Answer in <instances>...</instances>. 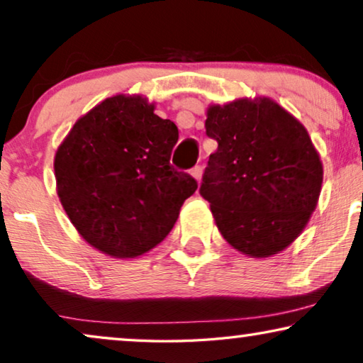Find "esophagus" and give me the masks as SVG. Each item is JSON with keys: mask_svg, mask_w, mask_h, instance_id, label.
I'll use <instances>...</instances> for the list:
<instances>
[{"mask_svg": "<svg viewBox=\"0 0 363 363\" xmlns=\"http://www.w3.org/2000/svg\"><path fill=\"white\" fill-rule=\"evenodd\" d=\"M191 177L193 178H195V180H198V182H200V178H201V173H203V168L200 167V165H196V167H193L191 168Z\"/></svg>", "mask_w": 363, "mask_h": 363, "instance_id": "34e87169", "label": "esophagus"}]
</instances>
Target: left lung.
<instances>
[{"label":"left lung","instance_id":"left-lung-1","mask_svg":"<svg viewBox=\"0 0 363 363\" xmlns=\"http://www.w3.org/2000/svg\"><path fill=\"white\" fill-rule=\"evenodd\" d=\"M218 142L200 195L223 238L242 255L269 257L304 230L322 186V162L306 127L267 97L206 111Z\"/></svg>","mask_w":363,"mask_h":363}]
</instances>
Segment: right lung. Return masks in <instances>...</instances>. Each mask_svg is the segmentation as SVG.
I'll return each instance as SVG.
<instances>
[{
  "label": "right lung",
  "mask_w": 363,
  "mask_h": 363,
  "mask_svg": "<svg viewBox=\"0 0 363 363\" xmlns=\"http://www.w3.org/2000/svg\"><path fill=\"white\" fill-rule=\"evenodd\" d=\"M142 96L108 97L74 123L54 158L57 195L89 245L137 257L165 240L196 180L170 165L178 128Z\"/></svg>",
  "instance_id": "add662e5"
}]
</instances>
